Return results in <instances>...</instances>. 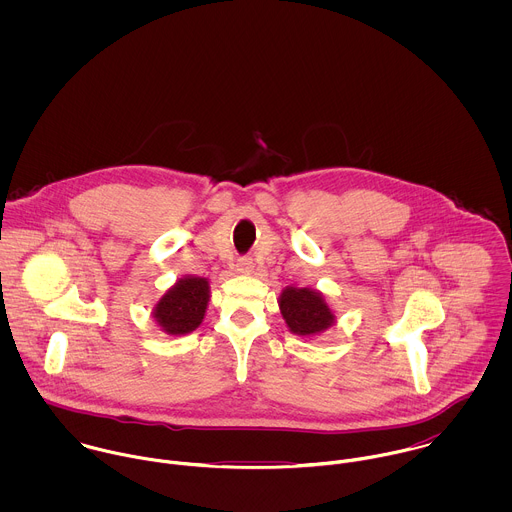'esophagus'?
<instances>
[{
  "label": "esophagus",
  "mask_w": 512,
  "mask_h": 512,
  "mask_svg": "<svg viewBox=\"0 0 512 512\" xmlns=\"http://www.w3.org/2000/svg\"><path fill=\"white\" fill-rule=\"evenodd\" d=\"M252 260H248V258H240L238 260V264H236V272L238 274H244V276H248V274H252Z\"/></svg>",
  "instance_id": "obj_1"
}]
</instances>
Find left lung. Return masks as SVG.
<instances>
[{"instance_id": "left-lung-1", "label": "left lung", "mask_w": 512, "mask_h": 512, "mask_svg": "<svg viewBox=\"0 0 512 512\" xmlns=\"http://www.w3.org/2000/svg\"><path fill=\"white\" fill-rule=\"evenodd\" d=\"M278 305L288 329L301 339H313L337 323L325 295L313 288L288 286L280 293Z\"/></svg>"}]
</instances>
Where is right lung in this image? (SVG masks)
Returning a JSON list of instances; mask_svg holds the SVG:
<instances>
[{
    "mask_svg": "<svg viewBox=\"0 0 512 512\" xmlns=\"http://www.w3.org/2000/svg\"><path fill=\"white\" fill-rule=\"evenodd\" d=\"M211 299V284L201 276L179 278L151 309L157 327L173 337L193 333L205 319Z\"/></svg>",
    "mask_w": 512,
    "mask_h": 512,
    "instance_id": "add662e5",
    "label": "right lung"
}]
</instances>
